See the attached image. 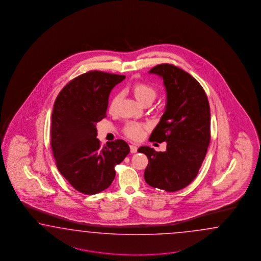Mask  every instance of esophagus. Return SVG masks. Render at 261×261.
<instances>
[{"mask_svg": "<svg viewBox=\"0 0 261 261\" xmlns=\"http://www.w3.org/2000/svg\"><path fill=\"white\" fill-rule=\"evenodd\" d=\"M137 150H138V147H137L136 145H134V144H131V145H130V152H131V153H136Z\"/></svg>", "mask_w": 261, "mask_h": 261, "instance_id": "1", "label": "esophagus"}]
</instances>
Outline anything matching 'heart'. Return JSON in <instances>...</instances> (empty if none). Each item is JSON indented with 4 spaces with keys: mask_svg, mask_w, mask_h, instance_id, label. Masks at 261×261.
<instances>
[{
    "mask_svg": "<svg viewBox=\"0 0 261 261\" xmlns=\"http://www.w3.org/2000/svg\"><path fill=\"white\" fill-rule=\"evenodd\" d=\"M132 92L134 94L135 97L142 103L143 105L146 103H152L156 96H157V90L152 84L148 82H137L132 86ZM121 98L120 94H116L112 97L109 103V112L114 113L117 110L118 105ZM146 126L142 123L139 122H127L123 127V133L128 138L132 140H140L143 135L144 129Z\"/></svg>",
    "mask_w": 261,
    "mask_h": 261,
    "instance_id": "b5f03b06",
    "label": "heart"
}]
</instances>
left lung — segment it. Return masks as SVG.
Returning <instances> with one entry per match:
<instances>
[{
  "label": "left lung",
  "mask_w": 261,
  "mask_h": 261,
  "mask_svg": "<svg viewBox=\"0 0 261 261\" xmlns=\"http://www.w3.org/2000/svg\"><path fill=\"white\" fill-rule=\"evenodd\" d=\"M164 79L166 111L150 142H166V151L149 146L138 151L148 158L144 180L152 188L174 192L189 186L203 164L211 142V111L205 90L189 72L172 64L151 69Z\"/></svg>",
  "instance_id": "1"
}]
</instances>
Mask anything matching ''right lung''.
Instances as JSON below:
<instances>
[{"label":"right lung","mask_w":261,"mask_h":261,"mask_svg":"<svg viewBox=\"0 0 261 261\" xmlns=\"http://www.w3.org/2000/svg\"><path fill=\"white\" fill-rule=\"evenodd\" d=\"M125 75L90 71L71 80L56 97L50 145L56 166L73 189L87 195L110 187L115 166L130 152L123 140L101 146L95 123L106 118L111 90Z\"/></svg>","instance_id":"obj_1"}]
</instances>
